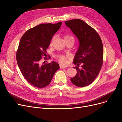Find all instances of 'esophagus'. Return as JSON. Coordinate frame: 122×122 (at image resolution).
I'll list each match as a JSON object with an SVG mask.
<instances>
[{"label": "esophagus", "mask_w": 122, "mask_h": 122, "mask_svg": "<svg viewBox=\"0 0 122 122\" xmlns=\"http://www.w3.org/2000/svg\"><path fill=\"white\" fill-rule=\"evenodd\" d=\"M67 67V66L65 65H63V64H60V68H64Z\"/></svg>", "instance_id": "1"}]
</instances>
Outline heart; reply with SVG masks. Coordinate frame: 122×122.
I'll list each match as a JSON object with an SVG mask.
<instances>
[{"label":"heart","mask_w":122,"mask_h":122,"mask_svg":"<svg viewBox=\"0 0 122 122\" xmlns=\"http://www.w3.org/2000/svg\"><path fill=\"white\" fill-rule=\"evenodd\" d=\"M69 38H73V37L70 36L69 35H66L64 36V40H66V39H69ZM53 41V40H52ZM51 42V44H52ZM68 56L67 55H59L56 56V58L59 61L62 63H66L67 62V59Z\"/></svg>","instance_id":"heart-1"}]
</instances>
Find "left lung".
Masks as SVG:
<instances>
[{
  "mask_svg": "<svg viewBox=\"0 0 122 122\" xmlns=\"http://www.w3.org/2000/svg\"><path fill=\"white\" fill-rule=\"evenodd\" d=\"M65 24L80 42L73 60V63L77 66L74 67L77 73L70 80L75 86L84 87L91 84L100 71L103 62L102 42L96 31L81 20H71L65 21Z\"/></svg>",
  "mask_w": 122,
  "mask_h": 122,
  "instance_id": "obj_1",
  "label": "left lung"
}]
</instances>
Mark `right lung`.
Instances as JSON below:
<instances>
[{
	"mask_svg": "<svg viewBox=\"0 0 122 122\" xmlns=\"http://www.w3.org/2000/svg\"><path fill=\"white\" fill-rule=\"evenodd\" d=\"M61 24V22L40 24L27 30L20 41L16 53L18 66L25 79L35 87L48 86L60 68L56 62L42 64L41 61L43 56L48 59L46 49Z\"/></svg>",
	"mask_w": 122,
	"mask_h": 122,
	"instance_id": "add662e5",
	"label": "right lung"
}]
</instances>
